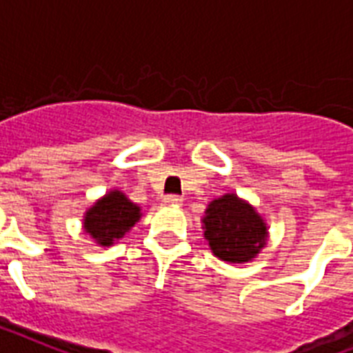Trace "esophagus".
<instances>
[{"label":"esophagus","instance_id":"obj_1","mask_svg":"<svg viewBox=\"0 0 353 353\" xmlns=\"http://www.w3.org/2000/svg\"><path fill=\"white\" fill-rule=\"evenodd\" d=\"M163 201H165L166 205H181L183 198H181V196L168 194V196H165V198H163Z\"/></svg>","mask_w":353,"mask_h":353}]
</instances>
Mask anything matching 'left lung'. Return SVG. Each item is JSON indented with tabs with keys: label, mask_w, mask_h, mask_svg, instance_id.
Instances as JSON below:
<instances>
[{
	"label": "left lung",
	"mask_w": 353,
	"mask_h": 353,
	"mask_svg": "<svg viewBox=\"0 0 353 353\" xmlns=\"http://www.w3.org/2000/svg\"><path fill=\"white\" fill-rule=\"evenodd\" d=\"M201 230L212 255L233 265L254 261L268 241L266 220L235 192L209 201L201 216Z\"/></svg>",
	"instance_id": "8db88e82"
}]
</instances>
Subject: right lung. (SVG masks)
<instances>
[{
	"instance_id": "right-lung-1",
	"label": "right lung",
	"mask_w": 353,
	"mask_h": 353,
	"mask_svg": "<svg viewBox=\"0 0 353 353\" xmlns=\"http://www.w3.org/2000/svg\"><path fill=\"white\" fill-rule=\"evenodd\" d=\"M142 216L141 205L118 188L107 190L83 214V231L101 248L117 244Z\"/></svg>"
}]
</instances>
